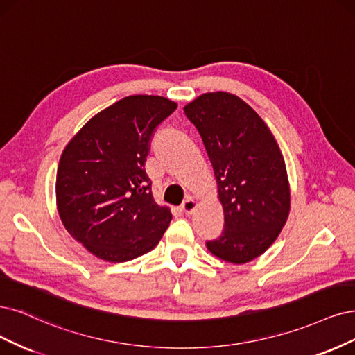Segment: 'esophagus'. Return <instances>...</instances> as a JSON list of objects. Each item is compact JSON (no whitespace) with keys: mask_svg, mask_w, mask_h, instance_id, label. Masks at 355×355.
Segmentation results:
<instances>
[{"mask_svg":"<svg viewBox=\"0 0 355 355\" xmlns=\"http://www.w3.org/2000/svg\"><path fill=\"white\" fill-rule=\"evenodd\" d=\"M196 207H198L196 200H193L191 198H187L184 202H182V205H181V211L184 212V214H187V215H190L194 209H196Z\"/></svg>","mask_w":355,"mask_h":355,"instance_id":"34e87169","label":"esophagus"}]
</instances>
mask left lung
Returning a JSON list of instances; mask_svg holds the SVG:
<instances>
[{
	"label": "left lung",
	"mask_w": 355,
	"mask_h": 355,
	"mask_svg": "<svg viewBox=\"0 0 355 355\" xmlns=\"http://www.w3.org/2000/svg\"><path fill=\"white\" fill-rule=\"evenodd\" d=\"M184 113L207 148L224 209V230L207 248L223 261L246 264L272 245L289 216L280 147L258 113L225 91L199 96Z\"/></svg>",
	"instance_id": "left-lung-1"
}]
</instances>
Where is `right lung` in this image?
Instances as JSON below:
<instances>
[{
  "instance_id": "obj_1",
  "label": "right lung",
  "mask_w": 355,
  "mask_h": 355,
  "mask_svg": "<svg viewBox=\"0 0 355 355\" xmlns=\"http://www.w3.org/2000/svg\"><path fill=\"white\" fill-rule=\"evenodd\" d=\"M177 109L161 96H130L98 112L66 144L55 178L60 220L100 259L125 262L152 250L173 214L146 174L156 127Z\"/></svg>"
}]
</instances>
